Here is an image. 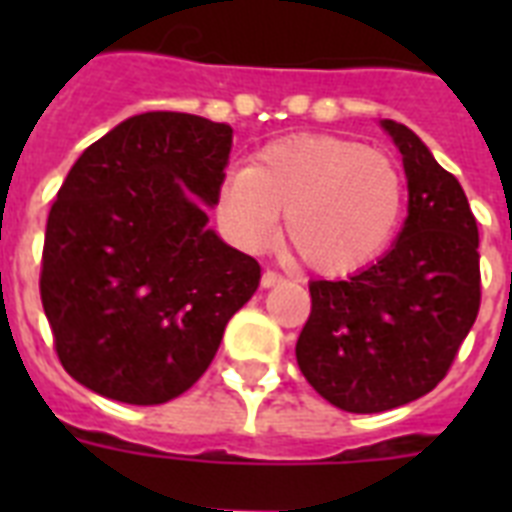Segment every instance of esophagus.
I'll list each match as a JSON object with an SVG mask.
<instances>
[{
  "mask_svg": "<svg viewBox=\"0 0 512 512\" xmlns=\"http://www.w3.org/2000/svg\"><path fill=\"white\" fill-rule=\"evenodd\" d=\"M281 281H284V276H281L279 271L268 268V271H263V279H260V284H263V287H276V284H281Z\"/></svg>",
  "mask_w": 512,
  "mask_h": 512,
  "instance_id": "34e87169",
  "label": "esophagus"
}]
</instances>
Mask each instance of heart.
<instances>
[{
    "label": "heart",
    "instance_id": "b5f03b06",
    "mask_svg": "<svg viewBox=\"0 0 512 512\" xmlns=\"http://www.w3.org/2000/svg\"><path fill=\"white\" fill-rule=\"evenodd\" d=\"M406 183L393 159L332 135H289L225 180L217 212L236 244L260 249L287 212V239L313 271L350 273L396 236Z\"/></svg>",
    "mask_w": 512,
    "mask_h": 512
}]
</instances>
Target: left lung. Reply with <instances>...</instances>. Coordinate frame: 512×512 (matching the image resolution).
<instances>
[{
	"instance_id": "1",
	"label": "left lung",
	"mask_w": 512,
	"mask_h": 512,
	"mask_svg": "<svg viewBox=\"0 0 512 512\" xmlns=\"http://www.w3.org/2000/svg\"><path fill=\"white\" fill-rule=\"evenodd\" d=\"M404 156L409 217L388 255L345 281H311L297 364L313 390L353 414L430 393L481 308L478 225L452 172L409 127L385 119Z\"/></svg>"
}]
</instances>
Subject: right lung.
Masks as SVG:
<instances>
[{"label":"right lung","mask_w":512,"mask_h":512,"mask_svg":"<svg viewBox=\"0 0 512 512\" xmlns=\"http://www.w3.org/2000/svg\"><path fill=\"white\" fill-rule=\"evenodd\" d=\"M233 130L148 111L95 140L47 217L44 316L60 364L124 404H164L207 372L260 284L255 257L207 231Z\"/></svg>","instance_id":"1"}]
</instances>
